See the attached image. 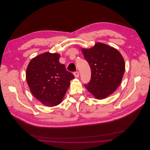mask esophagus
<instances>
[{"mask_svg": "<svg viewBox=\"0 0 150 150\" xmlns=\"http://www.w3.org/2000/svg\"><path fill=\"white\" fill-rule=\"evenodd\" d=\"M74 76L76 78H78L79 77V73L78 71H76L74 73Z\"/></svg>", "mask_w": 150, "mask_h": 150, "instance_id": "34e87169", "label": "esophagus"}]
</instances>
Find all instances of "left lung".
<instances>
[{"mask_svg": "<svg viewBox=\"0 0 150 150\" xmlns=\"http://www.w3.org/2000/svg\"><path fill=\"white\" fill-rule=\"evenodd\" d=\"M81 52L92 71L86 88L96 99L106 98L122 81L125 69L122 55L116 48L101 42L88 49L81 48Z\"/></svg>", "mask_w": 150, "mask_h": 150, "instance_id": "8db88e82", "label": "left lung"}]
</instances>
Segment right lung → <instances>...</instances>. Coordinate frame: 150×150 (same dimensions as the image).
Here are the masks:
<instances>
[{
	"mask_svg": "<svg viewBox=\"0 0 150 150\" xmlns=\"http://www.w3.org/2000/svg\"><path fill=\"white\" fill-rule=\"evenodd\" d=\"M60 55L49 52L33 58L26 69V79L33 95L42 105L52 107L60 104L74 78L59 62Z\"/></svg>",
	"mask_w": 150,
	"mask_h": 150,
	"instance_id": "add662e5",
	"label": "right lung"
}]
</instances>
